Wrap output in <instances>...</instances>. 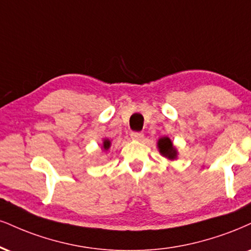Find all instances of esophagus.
<instances>
[{"mask_svg": "<svg viewBox=\"0 0 251 251\" xmlns=\"http://www.w3.org/2000/svg\"><path fill=\"white\" fill-rule=\"evenodd\" d=\"M131 138L133 140H141L144 138V133H141V132H131Z\"/></svg>", "mask_w": 251, "mask_h": 251, "instance_id": "1", "label": "esophagus"}]
</instances>
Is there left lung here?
<instances>
[{
    "label": "left lung",
    "mask_w": 251,
    "mask_h": 251,
    "mask_svg": "<svg viewBox=\"0 0 251 251\" xmlns=\"http://www.w3.org/2000/svg\"><path fill=\"white\" fill-rule=\"evenodd\" d=\"M159 149H160V153L162 155L167 156L168 159H174L176 156V151L172 145V141L170 138H161L159 140Z\"/></svg>",
    "instance_id": "1"
}]
</instances>
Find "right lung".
<instances>
[{"label":"right lung","instance_id":"right-lung-1","mask_svg":"<svg viewBox=\"0 0 251 251\" xmlns=\"http://www.w3.org/2000/svg\"><path fill=\"white\" fill-rule=\"evenodd\" d=\"M110 140H104V149L105 150H108V147H110Z\"/></svg>","mask_w":251,"mask_h":251}]
</instances>
